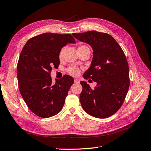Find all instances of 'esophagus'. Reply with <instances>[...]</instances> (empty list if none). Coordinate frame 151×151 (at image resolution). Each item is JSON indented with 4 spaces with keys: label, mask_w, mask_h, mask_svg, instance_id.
<instances>
[{
    "label": "esophagus",
    "mask_w": 151,
    "mask_h": 151,
    "mask_svg": "<svg viewBox=\"0 0 151 151\" xmlns=\"http://www.w3.org/2000/svg\"><path fill=\"white\" fill-rule=\"evenodd\" d=\"M74 83H76V84L79 83V81L77 79H74Z\"/></svg>",
    "instance_id": "34e87169"
}]
</instances>
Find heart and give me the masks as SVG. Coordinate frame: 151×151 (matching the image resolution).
<instances>
[{"label":"heart","mask_w":151,"mask_h":151,"mask_svg":"<svg viewBox=\"0 0 151 151\" xmlns=\"http://www.w3.org/2000/svg\"><path fill=\"white\" fill-rule=\"evenodd\" d=\"M85 49H89V48L87 46H86V45H80L78 48V50H83ZM65 50V47H63L60 50V53H59V58L60 59L63 58ZM67 72L73 76H77L79 74L80 69L78 67H77L76 66H71L69 68H67Z\"/></svg>","instance_id":"obj_1"}]
</instances>
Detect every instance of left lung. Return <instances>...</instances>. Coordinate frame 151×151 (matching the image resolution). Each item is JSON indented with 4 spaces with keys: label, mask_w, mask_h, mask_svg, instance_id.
<instances>
[{
    "label": "left lung",
    "mask_w": 151,
    "mask_h": 151,
    "mask_svg": "<svg viewBox=\"0 0 151 151\" xmlns=\"http://www.w3.org/2000/svg\"><path fill=\"white\" fill-rule=\"evenodd\" d=\"M93 50L90 67L83 77L96 82L94 89L81 81L80 101L84 110L98 118L115 114L124 101L130 86L129 68L122 48L111 35L95 31L73 33Z\"/></svg>",
    "instance_id": "1"
}]
</instances>
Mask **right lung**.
<instances>
[{"label": "right lung", "instance_id": "obj_1", "mask_svg": "<svg viewBox=\"0 0 151 151\" xmlns=\"http://www.w3.org/2000/svg\"><path fill=\"white\" fill-rule=\"evenodd\" d=\"M67 43H76L70 34L46 33L29 40L21 52L17 67L19 89L27 106L35 115L49 118L60 112L74 79L65 75L52 84L50 72L60 64L59 53Z\"/></svg>", "mask_w": 151, "mask_h": 151}]
</instances>
